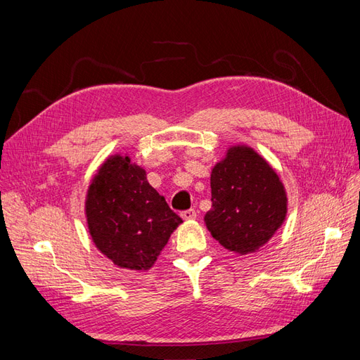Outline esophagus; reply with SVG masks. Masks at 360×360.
Wrapping results in <instances>:
<instances>
[{
  "mask_svg": "<svg viewBox=\"0 0 360 360\" xmlns=\"http://www.w3.org/2000/svg\"><path fill=\"white\" fill-rule=\"evenodd\" d=\"M181 217L184 221H195L197 219V212L195 210H186V212H181Z\"/></svg>",
  "mask_w": 360,
  "mask_h": 360,
  "instance_id": "esophagus-1",
  "label": "esophagus"
}]
</instances>
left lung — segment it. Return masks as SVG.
I'll return each mask as SVG.
<instances>
[{"label": "left lung", "mask_w": 360, "mask_h": 360, "mask_svg": "<svg viewBox=\"0 0 360 360\" xmlns=\"http://www.w3.org/2000/svg\"><path fill=\"white\" fill-rule=\"evenodd\" d=\"M212 209L204 222L225 249L254 254L284 225L288 198L274 167L246 144L226 148L210 174Z\"/></svg>", "instance_id": "obj_1"}]
</instances>
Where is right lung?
<instances>
[{
	"label": "right lung",
	"instance_id": "add662e5",
	"mask_svg": "<svg viewBox=\"0 0 360 360\" xmlns=\"http://www.w3.org/2000/svg\"><path fill=\"white\" fill-rule=\"evenodd\" d=\"M85 217L101 254L135 271L155 266L183 222L127 153L105 159L94 174L85 195Z\"/></svg>",
	"mask_w": 360,
	"mask_h": 360
}]
</instances>
